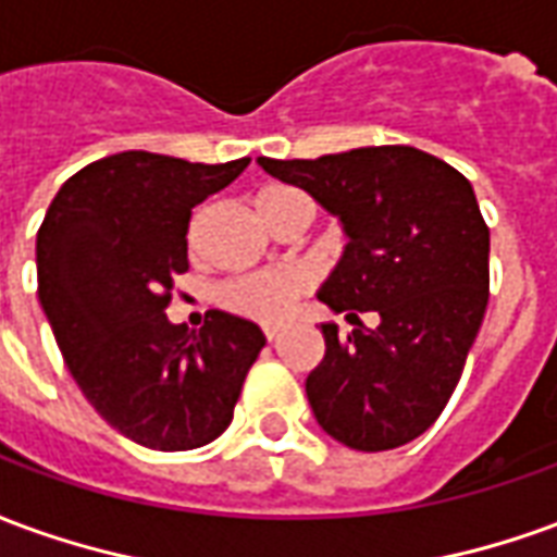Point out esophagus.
I'll list each match as a JSON object with an SVG mask.
<instances>
[{"label":"esophagus","instance_id":"34e87169","mask_svg":"<svg viewBox=\"0 0 557 557\" xmlns=\"http://www.w3.org/2000/svg\"><path fill=\"white\" fill-rule=\"evenodd\" d=\"M280 331H283V327H280V325H265V327H262V334H265L268 339H277Z\"/></svg>","mask_w":557,"mask_h":557}]
</instances>
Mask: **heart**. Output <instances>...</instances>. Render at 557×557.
I'll return each instance as SVG.
<instances>
[{"label":"heart","instance_id":"1","mask_svg":"<svg viewBox=\"0 0 557 557\" xmlns=\"http://www.w3.org/2000/svg\"><path fill=\"white\" fill-rule=\"evenodd\" d=\"M289 206H310V199L292 187H268L256 196V208L265 223H271ZM307 289H310V280L304 277L301 271H259V274H244V277L223 283L218 289V301L220 307L244 319L280 322L289 315L292 304Z\"/></svg>","mask_w":557,"mask_h":557}]
</instances>
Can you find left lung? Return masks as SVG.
<instances>
[{"label": "left lung", "instance_id": "1", "mask_svg": "<svg viewBox=\"0 0 557 557\" xmlns=\"http://www.w3.org/2000/svg\"><path fill=\"white\" fill-rule=\"evenodd\" d=\"M256 163L343 226L319 301L349 322L380 315L346 337L322 322L325 358L307 375L319 426L367 454L409 444L447 406L490 301V230L471 182L411 146Z\"/></svg>", "mask_w": 557, "mask_h": 557}]
</instances>
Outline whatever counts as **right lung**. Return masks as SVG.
<instances>
[{
  "label": "right lung",
  "instance_id": "1",
  "mask_svg": "<svg viewBox=\"0 0 557 557\" xmlns=\"http://www.w3.org/2000/svg\"><path fill=\"white\" fill-rule=\"evenodd\" d=\"M247 163L110 154L59 187L38 230V298L67 370L91 409L151 450L214 442L265 346L259 325L223 310L199 331L166 319L190 211Z\"/></svg>",
  "mask_w": 557,
  "mask_h": 557
}]
</instances>
